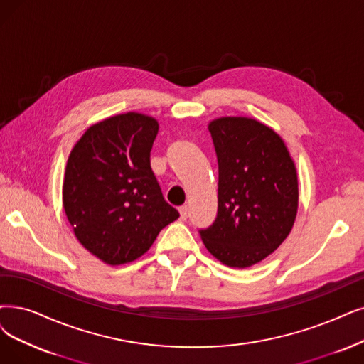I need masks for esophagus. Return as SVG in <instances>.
Instances as JSON below:
<instances>
[{"instance_id":"34e87169","label":"esophagus","mask_w":364,"mask_h":364,"mask_svg":"<svg viewBox=\"0 0 364 364\" xmlns=\"http://www.w3.org/2000/svg\"><path fill=\"white\" fill-rule=\"evenodd\" d=\"M179 212H181V220H182V221H186V218H188V208H186V206H182V208L179 209Z\"/></svg>"}]
</instances>
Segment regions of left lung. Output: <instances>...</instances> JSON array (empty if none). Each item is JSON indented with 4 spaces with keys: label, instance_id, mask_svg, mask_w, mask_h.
Returning a JSON list of instances; mask_svg holds the SVG:
<instances>
[{
    "label": "left lung",
    "instance_id": "obj_1",
    "mask_svg": "<svg viewBox=\"0 0 364 364\" xmlns=\"http://www.w3.org/2000/svg\"><path fill=\"white\" fill-rule=\"evenodd\" d=\"M218 159V213L198 230L228 267H251L287 239L297 215V171L282 139L251 118L209 124Z\"/></svg>",
    "mask_w": 364,
    "mask_h": 364
}]
</instances>
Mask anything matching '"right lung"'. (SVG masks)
Wrapping results in <instances>:
<instances>
[{
	"mask_svg": "<svg viewBox=\"0 0 364 364\" xmlns=\"http://www.w3.org/2000/svg\"><path fill=\"white\" fill-rule=\"evenodd\" d=\"M158 122L128 112L86 129L73 148L64 210L79 242L110 266L134 261L179 218L151 168Z\"/></svg>",
	"mask_w": 364,
	"mask_h": 364,
	"instance_id": "right-lung-1",
	"label": "right lung"
}]
</instances>
